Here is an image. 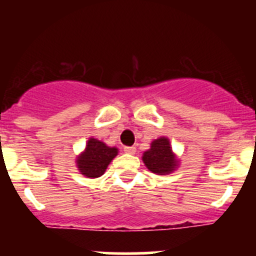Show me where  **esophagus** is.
Instances as JSON below:
<instances>
[{"mask_svg":"<svg viewBox=\"0 0 256 256\" xmlns=\"http://www.w3.org/2000/svg\"><path fill=\"white\" fill-rule=\"evenodd\" d=\"M124 151L126 152V154H134L136 152V147L134 146H130V147H124Z\"/></svg>","mask_w":256,"mask_h":256,"instance_id":"esophagus-1","label":"esophagus"}]
</instances>
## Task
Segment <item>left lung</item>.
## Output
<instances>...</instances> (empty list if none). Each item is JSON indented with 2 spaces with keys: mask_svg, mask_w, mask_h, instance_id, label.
<instances>
[{
  "mask_svg": "<svg viewBox=\"0 0 256 256\" xmlns=\"http://www.w3.org/2000/svg\"><path fill=\"white\" fill-rule=\"evenodd\" d=\"M142 161L148 171L161 176L172 174L180 167V160L172 151L170 138L166 136L152 141L150 148L144 152Z\"/></svg>",
  "mask_w": 256,
  "mask_h": 256,
  "instance_id": "1",
  "label": "left lung"
}]
</instances>
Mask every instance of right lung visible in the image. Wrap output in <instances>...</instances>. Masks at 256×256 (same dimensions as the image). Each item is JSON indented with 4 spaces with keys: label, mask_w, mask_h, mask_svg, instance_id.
Masks as SVG:
<instances>
[{
    "label": "right lung",
    "mask_w": 256,
    "mask_h": 256,
    "mask_svg": "<svg viewBox=\"0 0 256 256\" xmlns=\"http://www.w3.org/2000/svg\"><path fill=\"white\" fill-rule=\"evenodd\" d=\"M118 154V147H110L98 138H90L82 152L76 156V164L78 171L88 178L102 177Z\"/></svg>",
    "instance_id": "obj_1"
}]
</instances>
